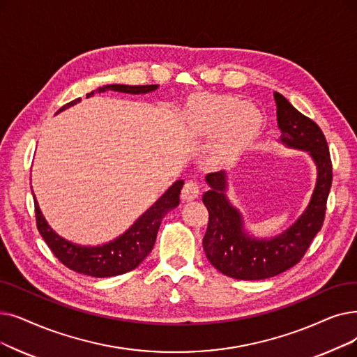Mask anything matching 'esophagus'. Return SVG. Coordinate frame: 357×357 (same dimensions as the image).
<instances>
[{"label": "esophagus", "mask_w": 357, "mask_h": 357, "mask_svg": "<svg viewBox=\"0 0 357 357\" xmlns=\"http://www.w3.org/2000/svg\"><path fill=\"white\" fill-rule=\"evenodd\" d=\"M198 194H199V185L197 181L190 179L185 182L182 192H181V197L183 201H192L198 197Z\"/></svg>", "instance_id": "esophagus-1"}]
</instances>
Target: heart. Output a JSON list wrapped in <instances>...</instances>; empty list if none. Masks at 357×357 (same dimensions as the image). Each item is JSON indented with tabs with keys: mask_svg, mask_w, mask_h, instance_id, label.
<instances>
[{
	"mask_svg": "<svg viewBox=\"0 0 357 357\" xmlns=\"http://www.w3.org/2000/svg\"><path fill=\"white\" fill-rule=\"evenodd\" d=\"M187 118L197 131H225L220 153H231L252 140L262 126V115L245 100L230 96H198L187 106Z\"/></svg>",
	"mask_w": 357,
	"mask_h": 357,
	"instance_id": "heart-1",
	"label": "heart"
}]
</instances>
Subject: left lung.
Segmentation results:
<instances>
[{"mask_svg": "<svg viewBox=\"0 0 357 357\" xmlns=\"http://www.w3.org/2000/svg\"><path fill=\"white\" fill-rule=\"evenodd\" d=\"M274 100L282 143L311 154L317 166V183L311 201L296 222L271 239H257L245 231L242 214L230 204L225 170L206 176L210 190L203 195L208 210L204 251L214 268L238 280H264L296 266L321 230L327 210L333 165L325 135L280 93L274 91Z\"/></svg>", "mask_w": 357, "mask_h": 357, "instance_id": "1", "label": "left lung"}]
</instances>
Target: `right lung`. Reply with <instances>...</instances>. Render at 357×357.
Instances as JSON below:
<instances>
[{"mask_svg": "<svg viewBox=\"0 0 357 357\" xmlns=\"http://www.w3.org/2000/svg\"><path fill=\"white\" fill-rule=\"evenodd\" d=\"M158 84L147 86H128V84H107L99 87L96 91H121L130 93V95H144V93L156 90ZM95 95V91L87 93V98ZM82 99H75L64 105L56 112H63L67 107L79 103ZM183 181H176L158 201L154 203L146 213H143L134 225L123 231L116 239L98 245V246H82L73 243L63 236H59L56 231L45 220V217L39 208L36 197L35 201V213H36V226L43 241L48 243L50 250L54 255L63 262L70 270L91 275V277H112L123 273H128L138 267L143 259L151 252L154 242H156L158 230L160 227L162 219L175 207L179 206V194L182 190ZM33 192V191H32Z\"/></svg>", "mask_w": 357, "mask_h": 357, "instance_id": "add662e5", "label": "right lung"}]
</instances>
